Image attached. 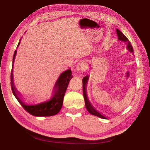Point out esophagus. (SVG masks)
Returning <instances> with one entry per match:
<instances>
[{
	"label": "esophagus",
	"instance_id": "obj_1",
	"mask_svg": "<svg viewBox=\"0 0 150 150\" xmlns=\"http://www.w3.org/2000/svg\"><path fill=\"white\" fill-rule=\"evenodd\" d=\"M87 69H88V65L87 64V63L84 62V61H83V62H81L77 67V70L78 71H81L82 73L85 72V71H87Z\"/></svg>",
	"mask_w": 150,
	"mask_h": 150
}]
</instances>
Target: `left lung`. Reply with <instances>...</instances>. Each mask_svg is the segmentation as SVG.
I'll return each instance as SVG.
<instances>
[{"instance_id": "1", "label": "left lung", "mask_w": 150, "mask_h": 150, "mask_svg": "<svg viewBox=\"0 0 150 150\" xmlns=\"http://www.w3.org/2000/svg\"><path fill=\"white\" fill-rule=\"evenodd\" d=\"M116 33H117L118 40H120V41L127 43V48H128V50L130 51V52H133L134 50H133L132 45H131L130 42L128 41V39L123 34V33L121 32L120 30L118 29H116ZM88 79V76H86V77H85L83 79V96H84L85 103L86 108H87V110H88V112L91 114V115L96 116H98V117H100L101 118L106 119L105 116H104L103 115H101L100 112H98L97 110H95V108L93 107L92 105L91 104L90 101L88 99L87 96V91H86V85H87Z\"/></svg>"}]
</instances>
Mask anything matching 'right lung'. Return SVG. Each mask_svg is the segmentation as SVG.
<instances>
[{"label":"right lung","instance_id":"1","mask_svg":"<svg viewBox=\"0 0 150 150\" xmlns=\"http://www.w3.org/2000/svg\"><path fill=\"white\" fill-rule=\"evenodd\" d=\"M20 42H19L18 44V46L20 45ZM16 52L17 51L15 50L13 59H12L13 64ZM12 70H13V67H12L11 76L12 91L19 103L24 108V110H26V111L30 113V115L35 116H50L57 115L59 112L62 107L63 97H64L65 91L67 90L68 85H69V81L73 77L71 69L65 71L60 75L54 86L53 97L50 100L46 101V102L40 103L35 105H28L24 102H22L20 98L18 97L19 93H18L13 83Z\"/></svg>","mask_w":150,"mask_h":150}]
</instances>
